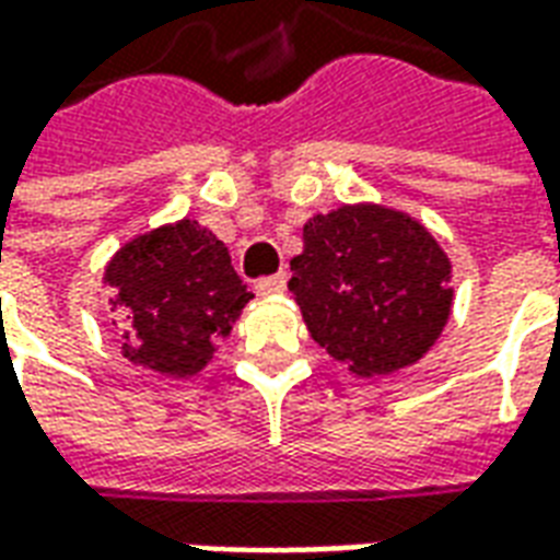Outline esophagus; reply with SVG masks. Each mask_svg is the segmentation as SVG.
Segmentation results:
<instances>
[{"label":"esophagus","mask_w":560,"mask_h":560,"mask_svg":"<svg viewBox=\"0 0 560 560\" xmlns=\"http://www.w3.org/2000/svg\"><path fill=\"white\" fill-rule=\"evenodd\" d=\"M255 291L260 296H269V293H284L288 291V272H276V276H267L255 284Z\"/></svg>","instance_id":"obj_1"}]
</instances>
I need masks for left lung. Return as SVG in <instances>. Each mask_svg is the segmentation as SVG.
<instances>
[{
  "label": "left lung",
  "mask_w": 560,
  "mask_h": 560,
  "mask_svg": "<svg viewBox=\"0 0 560 560\" xmlns=\"http://www.w3.org/2000/svg\"><path fill=\"white\" fill-rule=\"evenodd\" d=\"M291 269L312 339L365 377L417 363L453 305L450 260L432 233L372 203L308 219Z\"/></svg>",
  "instance_id": "obj_1"
}]
</instances>
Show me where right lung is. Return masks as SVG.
<instances>
[{"instance_id":"1","label":"right lung","mask_w":560,"mask_h":560,"mask_svg":"<svg viewBox=\"0 0 560 560\" xmlns=\"http://www.w3.org/2000/svg\"><path fill=\"white\" fill-rule=\"evenodd\" d=\"M122 312V353L161 375H195L252 300L215 233L176 221L126 243L104 269Z\"/></svg>"}]
</instances>
